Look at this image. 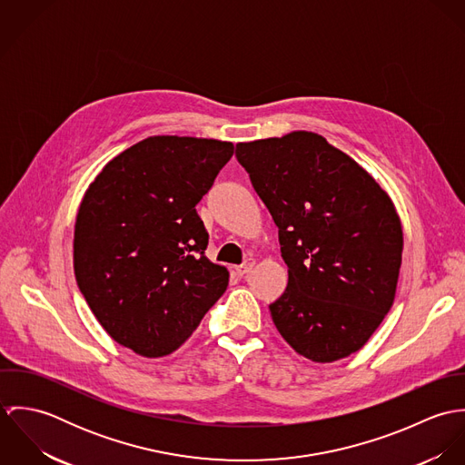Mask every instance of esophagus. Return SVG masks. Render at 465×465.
Returning <instances> with one entry per match:
<instances>
[{
    "instance_id": "obj_1",
    "label": "esophagus",
    "mask_w": 465,
    "mask_h": 465,
    "mask_svg": "<svg viewBox=\"0 0 465 465\" xmlns=\"http://www.w3.org/2000/svg\"><path fill=\"white\" fill-rule=\"evenodd\" d=\"M256 265V262L252 260V258H249L245 263H242V265L234 266V272L238 273V275H245V273H249L251 270H252V266Z\"/></svg>"
}]
</instances>
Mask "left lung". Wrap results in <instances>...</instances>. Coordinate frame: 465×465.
I'll return each instance as SVG.
<instances>
[{
  "mask_svg": "<svg viewBox=\"0 0 465 465\" xmlns=\"http://www.w3.org/2000/svg\"><path fill=\"white\" fill-rule=\"evenodd\" d=\"M236 159L288 266V286L268 306L277 331L317 363L360 351L396 297L402 229L392 200L319 134L238 143Z\"/></svg>",
  "mask_w": 465,
  "mask_h": 465,
  "instance_id": "1",
  "label": "left lung"
}]
</instances>
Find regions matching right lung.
Returning <instances> with one entry per match:
<instances>
[{
	"label": "right lung",
	"mask_w": 465,
	"mask_h": 465,
	"mask_svg": "<svg viewBox=\"0 0 465 465\" xmlns=\"http://www.w3.org/2000/svg\"><path fill=\"white\" fill-rule=\"evenodd\" d=\"M232 152L229 141L152 135L109 161L82 199L76 284L102 328L141 356L179 349L229 284L203 254L195 205Z\"/></svg>",
	"instance_id": "add662e5"
}]
</instances>
